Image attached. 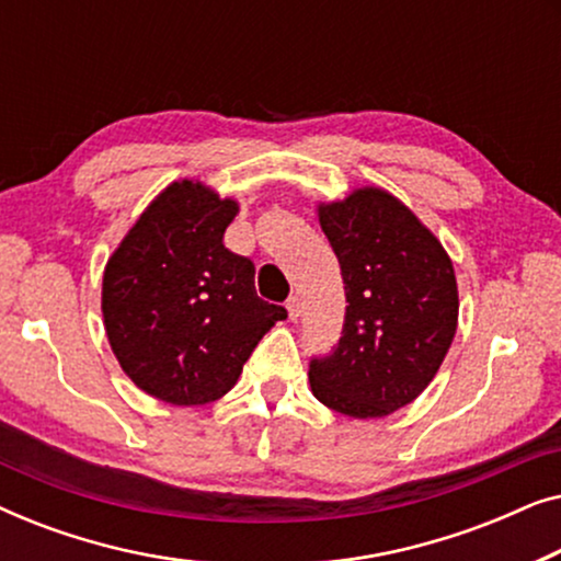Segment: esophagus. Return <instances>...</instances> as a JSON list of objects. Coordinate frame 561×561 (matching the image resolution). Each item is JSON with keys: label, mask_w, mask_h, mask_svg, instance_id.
<instances>
[{"label": "esophagus", "mask_w": 561, "mask_h": 561, "mask_svg": "<svg viewBox=\"0 0 561 561\" xmlns=\"http://www.w3.org/2000/svg\"><path fill=\"white\" fill-rule=\"evenodd\" d=\"M286 309H288V317L290 321H296L298 317H301V298L298 296H290L286 301Z\"/></svg>", "instance_id": "esophagus-1"}]
</instances>
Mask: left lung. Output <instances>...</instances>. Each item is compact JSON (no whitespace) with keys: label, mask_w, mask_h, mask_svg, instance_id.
<instances>
[{"label":"left lung","mask_w":561,"mask_h":561,"mask_svg":"<svg viewBox=\"0 0 561 561\" xmlns=\"http://www.w3.org/2000/svg\"><path fill=\"white\" fill-rule=\"evenodd\" d=\"M319 225L340 260L347 311L336 347L311 357V390L344 416H388L432 382L455 340V267L388 191L319 206Z\"/></svg>","instance_id":"left-lung-1"}]
</instances>
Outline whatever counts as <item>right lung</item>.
I'll list each match as a JSON object with an SVG mask.
<instances>
[{
	"label": "right lung",
	"instance_id": "right-lung-1",
	"mask_svg": "<svg viewBox=\"0 0 561 561\" xmlns=\"http://www.w3.org/2000/svg\"><path fill=\"white\" fill-rule=\"evenodd\" d=\"M237 204L175 181L114 250L102 311L112 352L145 393L204 405L232 390L252 350L288 311L255 290L250 257L225 248Z\"/></svg>",
	"mask_w": 561,
	"mask_h": 561
}]
</instances>
